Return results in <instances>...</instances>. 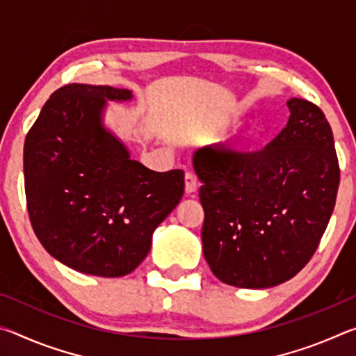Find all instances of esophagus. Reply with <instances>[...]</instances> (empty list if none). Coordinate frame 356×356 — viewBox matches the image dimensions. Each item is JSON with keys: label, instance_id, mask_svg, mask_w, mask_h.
Here are the masks:
<instances>
[{"label": "esophagus", "instance_id": "1", "mask_svg": "<svg viewBox=\"0 0 356 356\" xmlns=\"http://www.w3.org/2000/svg\"><path fill=\"white\" fill-rule=\"evenodd\" d=\"M197 190V179L195 176V172L186 171L185 172V193L186 195H191Z\"/></svg>", "mask_w": 356, "mask_h": 356}]
</instances>
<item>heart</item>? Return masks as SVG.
<instances>
[{"label":"heart","mask_w":356,"mask_h":356,"mask_svg":"<svg viewBox=\"0 0 356 356\" xmlns=\"http://www.w3.org/2000/svg\"><path fill=\"white\" fill-rule=\"evenodd\" d=\"M252 141H254V134H248V135H246V136L243 138V140H242V147L246 149L248 146H251Z\"/></svg>","instance_id":"obj_1"}]
</instances>
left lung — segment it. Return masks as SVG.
Wrapping results in <instances>:
<instances>
[{"mask_svg":"<svg viewBox=\"0 0 356 356\" xmlns=\"http://www.w3.org/2000/svg\"><path fill=\"white\" fill-rule=\"evenodd\" d=\"M281 134L254 152L202 147V251L220 281L265 289L293 278L314 256L333 213L339 163L317 105L287 100Z\"/></svg>","mask_w":356,"mask_h":356,"instance_id":"8db88e82","label":"left lung"}]
</instances>
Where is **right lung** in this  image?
Wrapping results in <instances>:
<instances>
[{"mask_svg": "<svg viewBox=\"0 0 356 356\" xmlns=\"http://www.w3.org/2000/svg\"><path fill=\"white\" fill-rule=\"evenodd\" d=\"M131 91L65 84L29 129L23 171L42 246L76 272L119 278L147 256L155 227L184 196L182 170L150 171L102 125L106 100Z\"/></svg>", "mask_w": 356, "mask_h": 356, "instance_id": "obj_1", "label": "right lung"}]
</instances>
